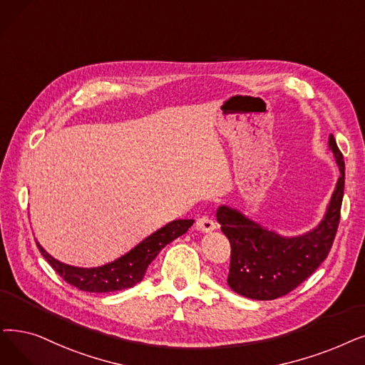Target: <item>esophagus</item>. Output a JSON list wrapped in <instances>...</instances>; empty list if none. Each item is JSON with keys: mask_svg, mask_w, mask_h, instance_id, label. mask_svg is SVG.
<instances>
[{"mask_svg": "<svg viewBox=\"0 0 365 365\" xmlns=\"http://www.w3.org/2000/svg\"><path fill=\"white\" fill-rule=\"evenodd\" d=\"M195 227L201 232H212L216 230V222L209 216H202V217L197 219Z\"/></svg>", "mask_w": 365, "mask_h": 365, "instance_id": "obj_1", "label": "esophagus"}]
</instances>
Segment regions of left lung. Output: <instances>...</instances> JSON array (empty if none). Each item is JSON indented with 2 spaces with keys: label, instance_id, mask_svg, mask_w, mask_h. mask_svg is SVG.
Here are the masks:
<instances>
[{
  "label": "left lung",
  "instance_id": "1",
  "mask_svg": "<svg viewBox=\"0 0 365 365\" xmlns=\"http://www.w3.org/2000/svg\"><path fill=\"white\" fill-rule=\"evenodd\" d=\"M328 148L341 176L321 222L312 230L298 235H283L227 204L217 207L216 220L231 243L227 283L234 292L262 301L287 295L328 257L337 232L344 191V161L332 134Z\"/></svg>",
  "mask_w": 365,
  "mask_h": 365
}]
</instances>
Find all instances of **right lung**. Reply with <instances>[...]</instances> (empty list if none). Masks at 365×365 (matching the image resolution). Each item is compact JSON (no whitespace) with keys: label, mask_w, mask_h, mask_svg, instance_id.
<instances>
[{"label":"right lung","mask_w":365,"mask_h":365,"mask_svg":"<svg viewBox=\"0 0 365 365\" xmlns=\"http://www.w3.org/2000/svg\"><path fill=\"white\" fill-rule=\"evenodd\" d=\"M194 219H176L156 230L145 240H141L130 252L118 259L100 267H76L55 259L49 252L37 242L46 261L67 283L86 292H115L133 288L145 277L149 264L168 243L176 240L192 227Z\"/></svg>","instance_id":"add662e5"}]
</instances>
